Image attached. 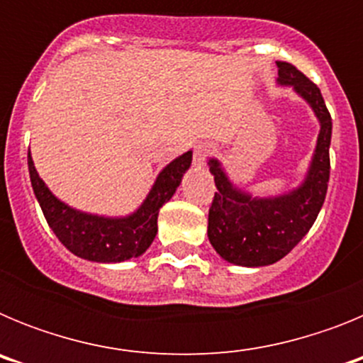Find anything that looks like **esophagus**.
<instances>
[{
  "label": "esophagus",
  "instance_id": "1",
  "mask_svg": "<svg viewBox=\"0 0 363 363\" xmlns=\"http://www.w3.org/2000/svg\"><path fill=\"white\" fill-rule=\"evenodd\" d=\"M211 154H213V145H209V143H200V145H196V150H194V163L196 165H203L205 160L209 158Z\"/></svg>",
  "mask_w": 363,
  "mask_h": 363
}]
</instances>
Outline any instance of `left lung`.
I'll return each mask as SVG.
<instances>
[{
	"instance_id": "1",
	"label": "left lung",
	"mask_w": 363,
	"mask_h": 363,
	"mask_svg": "<svg viewBox=\"0 0 363 363\" xmlns=\"http://www.w3.org/2000/svg\"><path fill=\"white\" fill-rule=\"evenodd\" d=\"M277 65L278 83L293 86L309 104L320 121V134L306 179L280 196H252L230 182L218 160H209L218 189L209 209V242L221 258L242 267H264L289 255L313 227L329 184L333 121L322 92L291 63Z\"/></svg>"
}]
</instances>
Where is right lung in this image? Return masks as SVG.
Segmentation results:
<instances>
[{"mask_svg":"<svg viewBox=\"0 0 363 363\" xmlns=\"http://www.w3.org/2000/svg\"><path fill=\"white\" fill-rule=\"evenodd\" d=\"M192 162V150L172 160L158 174L143 203L129 216L107 218L82 213L54 196L38 174L28 150V174L45 220L72 255L98 264L138 258L158 233V213L171 200Z\"/></svg>","mask_w":363,"mask_h":363,"instance_id":"obj_1","label":"right lung"}]
</instances>
